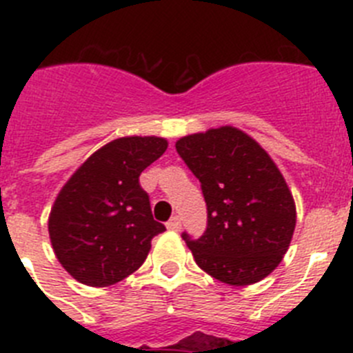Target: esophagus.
I'll return each mask as SVG.
<instances>
[{
	"label": "esophagus",
	"instance_id": "esophagus-1",
	"mask_svg": "<svg viewBox=\"0 0 353 353\" xmlns=\"http://www.w3.org/2000/svg\"><path fill=\"white\" fill-rule=\"evenodd\" d=\"M168 230H171V232H180V228H182V221H180L179 215H174V217H171L170 221L166 223Z\"/></svg>",
	"mask_w": 353,
	"mask_h": 353
}]
</instances>
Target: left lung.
<instances>
[{
  "label": "left lung",
  "mask_w": 353,
  "mask_h": 353,
  "mask_svg": "<svg viewBox=\"0 0 353 353\" xmlns=\"http://www.w3.org/2000/svg\"><path fill=\"white\" fill-rule=\"evenodd\" d=\"M176 152L201 182L207 230L183 232L199 269L233 286L261 281L292 242L295 201L270 155L235 127L191 134Z\"/></svg>",
  "instance_id": "8db88e82"
}]
</instances>
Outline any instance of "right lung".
I'll use <instances>...</instances> for the list:
<instances>
[{
	"label": "right lung",
	"instance_id": "obj_1",
	"mask_svg": "<svg viewBox=\"0 0 353 353\" xmlns=\"http://www.w3.org/2000/svg\"><path fill=\"white\" fill-rule=\"evenodd\" d=\"M168 148L164 138L108 143L72 174L49 215L54 254L74 279L109 286L139 269L152 239L166 232L152 215L139 174Z\"/></svg>",
	"mask_w": 353,
	"mask_h": 353
}]
</instances>
